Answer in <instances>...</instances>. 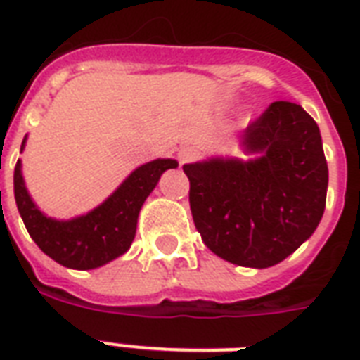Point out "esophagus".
Segmentation results:
<instances>
[{
    "label": "esophagus",
    "mask_w": 360,
    "mask_h": 360,
    "mask_svg": "<svg viewBox=\"0 0 360 360\" xmlns=\"http://www.w3.org/2000/svg\"><path fill=\"white\" fill-rule=\"evenodd\" d=\"M177 158H179V164L192 162V160H196L198 158V149L196 147H183L179 151V155H177Z\"/></svg>",
    "instance_id": "34e87169"
}]
</instances>
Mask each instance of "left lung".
Returning <instances> with one entry per match:
<instances>
[{
	"label": "left lung",
	"instance_id": "1",
	"mask_svg": "<svg viewBox=\"0 0 360 360\" xmlns=\"http://www.w3.org/2000/svg\"><path fill=\"white\" fill-rule=\"evenodd\" d=\"M254 160L185 164L196 230L211 252L265 269L293 254L323 217L329 169L318 123L299 104L276 101L240 136Z\"/></svg>",
	"mask_w": 360,
	"mask_h": 360
}]
</instances>
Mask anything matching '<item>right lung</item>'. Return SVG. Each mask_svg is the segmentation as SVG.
<instances>
[{
	"label": "right lung",
	"instance_id": "obj_1",
	"mask_svg": "<svg viewBox=\"0 0 360 360\" xmlns=\"http://www.w3.org/2000/svg\"><path fill=\"white\" fill-rule=\"evenodd\" d=\"M24 143L25 138L22 149ZM169 168H177V162L172 158H157L143 164L97 209L78 219L53 220L39 211L25 191L18 160L14 168V200L25 230L46 256L63 267L87 271L101 267L129 250L136 236L141 205L157 186L160 175Z\"/></svg>",
	"mask_w": 360,
	"mask_h": 360
}]
</instances>
